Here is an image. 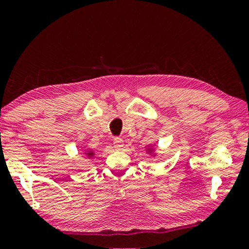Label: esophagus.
Listing matches in <instances>:
<instances>
[{
    "label": "esophagus",
    "instance_id": "obj_1",
    "mask_svg": "<svg viewBox=\"0 0 249 249\" xmlns=\"http://www.w3.org/2000/svg\"><path fill=\"white\" fill-rule=\"evenodd\" d=\"M113 145L115 148H121L122 146H124V139H122L121 137H114L113 139Z\"/></svg>",
    "mask_w": 249,
    "mask_h": 249
}]
</instances>
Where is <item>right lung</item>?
Wrapping results in <instances>:
<instances>
[{
  "label": "right lung",
  "instance_id": "obj_1",
  "mask_svg": "<svg viewBox=\"0 0 249 249\" xmlns=\"http://www.w3.org/2000/svg\"><path fill=\"white\" fill-rule=\"evenodd\" d=\"M86 154H88V155H91V154H93V153H90V152H89V153H86Z\"/></svg>",
  "mask_w": 249,
  "mask_h": 249
}]
</instances>
